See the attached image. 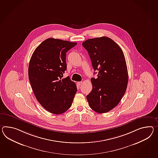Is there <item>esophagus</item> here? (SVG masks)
Returning a JSON list of instances; mask_svg holds the SVG:
<instances>
[{
	"instance_id": "34e87169",
	"label": "esophagus",
	"mask_w": 158,
	"mask_h": 158,
	"mask_svg": "<svg viewBox=\"0 0 158 158\" xmlns=\"http://www.w3.org/2000/svg\"><path fill=\"white\" fill-rule=\"evenodd\" d=\"M81 83H82V81H79V82H77V84L79 86H80L81 85Z\"/></svg>"
}]
</instances>
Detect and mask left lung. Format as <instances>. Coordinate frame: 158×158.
Listing matches in <instances>:
<instances>
[{"label": "left lung", "instance_id": "8db88e82", "mask_svg": "<svg viewBox=\"0 0 158 158\" xmlns=\"http://www.w3.org/2000/svg\"><path fill=\"white\" fill-rule=\"evenodd\" d=\"M82 46L89 53L94 71H99L98 77L91 79L93 89L86 96L89 106L98 113L107 112L119 104L127 89L124 55L119 45L106 36L89 39Z\"/></svg>", "mask_w": 158, "mask_h": 158}]
</instances>
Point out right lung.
Wrapping results in <instances>:
<instances>
[{
	"mask_svg": "<svg viewBox=\"0 0 158 158\" xmlns=\"http://www.w3.org/2000/svg\"><path fill=\"white\" fill-rule=\"evenodd\" d=\"M77 44L47 39L36 47L30 61L28 77L34 94L43 107L54 114L69 110L77 91L69 77L62 79L67 69L66 52Z\"/></svg>",
	"mask_w": 158,
	"mask_h": 158,
	"instance_id": "add662e5",
	"label": "right lung"
}]
</instances>
